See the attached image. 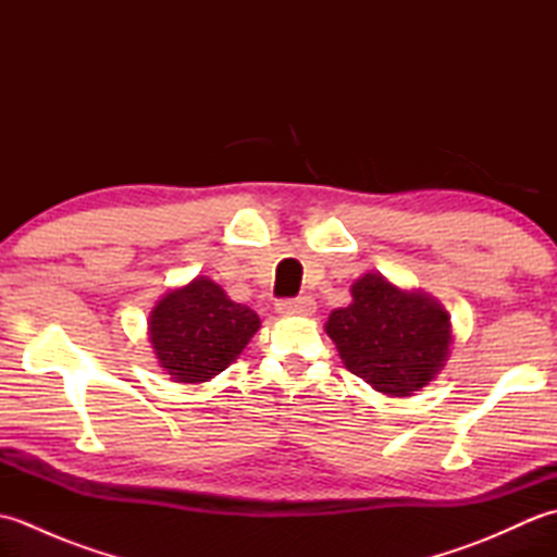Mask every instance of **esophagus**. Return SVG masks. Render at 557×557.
<instances>
[{"mask_svg": "<svg viewBox=\"0 0 557 557\" xmlns=\"http://www.w3.org/2000/svg\"><path fill=\"white\" fill-rule=\"evenodd\" d=\"M277 311L282 315H311L315 311V301L311 297H297V299H282L277 304Z\"/></svg>", "mask_w": 557, "mask_h": 557, "instance_id": "1", "label": "esophagus"}]
</instances>
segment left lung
<instances>
[{
	"label": "left lung",
	"mask_w": 557,
	"mask_h": 557,
	"mask_svg": "<svg viewBox=\"0 0 557 557\" xmlns=\"http://www.w3.org/2000/svg\"><path fill=\"white\" fill-rule=\"evenodd\" d=\"M325 333L347 369L389 397H409L429 385L453 345L449 313L441 304L375 272L354 282L351 304L330 313Z\"/></svg>",
	"instance_id": "8db88e82"
}]
</instances>
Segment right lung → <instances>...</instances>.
Returning a JSON list of instances; mask_svg holds the SVG:
<instances>
[{
  "mask_svg": "<svg viewBox=\"0 0 557 557\" xmlns=\"http://www.w3.org/2000/svg\"><path fill=\"white\" fill-rule=\"evenodd\" d=\"M258 327L260 318L208 277L164 294L148 318L152 351L174 383L215 377L236 361Z\"/></svg>",
  "mask_w": 557,
  "mask_h": 557,
  "instance_id": "add662e5",
  "label": "right lung"
}]
</instances>
